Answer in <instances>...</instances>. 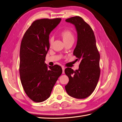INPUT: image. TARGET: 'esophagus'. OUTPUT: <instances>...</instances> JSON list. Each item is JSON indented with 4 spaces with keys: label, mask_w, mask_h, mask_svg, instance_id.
<instances>
[{
    "label": "esophagus",
    "mask_w": 122,
    "mask_h": 122,
    "mask_svg": "<svg viewBox=\"0 0 122 122\" xmlns=\"http://www.w3.org/2000/svg\"><path fill=\"white\" fill-rule=\"evenodd\" d=\"M62 74H64L65 73V68H64V66H62Z\"/></svg>",
    "instance_id": "esophagus-1"
}]
</instances>
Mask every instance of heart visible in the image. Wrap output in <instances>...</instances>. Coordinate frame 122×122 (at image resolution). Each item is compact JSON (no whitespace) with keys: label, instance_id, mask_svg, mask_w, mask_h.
Returning <instances> with one entry per match:
<instances>
[{"label":"heart","instance_id":"obj_1","mask_svg":"<svg viewBox=\"0 0 122 122\" xmlns=\"http://www.w3.org/2000/svg\"><path fill=\"white\" fill-rule=\"evenodd\" d=\"M60 36L61 37L62 40L64 41V43L70 42H74L75 37L73 33L70 30H64L60 33ZM53 41L52 38H50L49 40V42L50 45H51Z\"/></svg>","mask_w":122,"mask_h":122}]
</instances>
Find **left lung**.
Here are the masks:
<instances>
[{
  "mask_svg": "<svg viewBox=\"0 0 122 122\" xmlns=\"http://www.w3.org/2000/svg\"><path fill=\"white\" fill-rule=\"evenodd\" d=\"M66 22L75 25L78 34L76 46L73 54L79 61V68L74 71L70 68L65 72L69 79L65 89L68 94L78 99L90 96L97 86L100 76V54L96 46L93 30L79 16L66 20Z\"/></svg>",
  "mask_w": 122,
  "mask_h": 122,
  "instance_id": "8db88e82",
  "label": "left lung"
}]
</instances>
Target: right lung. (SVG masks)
I'll list each match as a JSON object with an SVG mask.
<instances>
[{"label": "right lung", "mask_w": 122, "mask_h": 122, "mask_svg": "<svg viewBox=\"0 0 122 122\" xmlns=\"http://www.w3.org/2000/svg\"><path fill=\"white\" fill-rule=\"evenodd\" d=\"M61 20V18H56L34 21L21 41L20 81L27 95L36 102H42L49 97L62 72L61 66L56 65L48 68L44 62L49 49V34Z\"/></svg>", "instance_id": "obj_1"}]
</instances>
